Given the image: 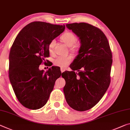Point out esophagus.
Wrapping results in <instances>:
<instances>
[{
  "instance_id": "esophagus-1",
  "label": "esophagus",
  "mask_w": 130,
  "mask_h": 130,
  "mask_svg": "<svg viewBox=\"0 0 130 130\" xmlns=\"http://www.w3.org/2000/svg\"><path fill=\"white\" fill-rule=\"evenodd\" d=\"M65 71V68H61V72L62 73L63 72Z\"/></svg>"
}]
</instances>
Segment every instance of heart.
Returning a JSON list of instances; mask_svg holds the SVG:
<instances>
[{"label": "heart", "instance_id": "obj_1", "mask_svg": "<svg viewBox=\"0 0 130 130\" xmlns=\"http://www.w3.org/2000/svg\"><path fill=\"white\" fill-rule=\"evenodd\" d=\"M61 39L62 42L67 45V46L71 47L70 50L72 52L76 54L78 51V47L76 45H75V43L77 40V38L73 33L71 32H67L63 34L61 37ZM55 42L54 40L51 41L48 45V50L50 53L53 52ZM72 61V57L70 55L63 57H57L56 59H54V64L61 68H65Z\"/></svg>", "mask_w": 130, "mask_h": 130}]
</instances>
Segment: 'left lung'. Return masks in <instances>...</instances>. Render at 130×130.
I'll return each mask as SVG.
<instances>
[{
    "instance_id": "1",
    "label": "left lung",
    "mask_w": 130,
    "mask_h": 130,
    "mask_svg": "<svg viewBox=\"0 0 130 130\" xmlns=\"http://www.w3.org/2000/svg\"><path fill=\"white\" fill-rule=\"evenodd\" d=\"M66 26L79 38L80 47L70 65L73 71H66L62 75L66 83L63 92L68 104L82 112L95 105L109 86L112 52L106 36L98 28L84 22Z\"/></svg>"
}]
</instances>
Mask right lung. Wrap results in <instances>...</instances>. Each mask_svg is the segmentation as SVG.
Wrapping results in <instances>:
<instances>
[{
  "mask_svg": "<svg viewBox=\"0 0 130 130\" xmlns=\"http://www.w3.org/2000/svg\"><path fill=\"white\" fill-rule=\"evenodd\" d=\"M65 28V25L32 22L22 29L12 45L10 81L18 100L26 108L36 110L44 106L61 75L57 67H51L46 72L39 67L49 56L50 43Z\"/></svg>",
  "mask_w": 130,
  "mask_h": 130,
  "instance_id": "1",
  "label": "right lung"
}]
</instances>
